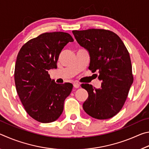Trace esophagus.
Here are the masks:
<instances>
[{
	"label": "esophagus",
	"mask_w": 149,
	"mask_h": 149,
	"mask_svg": "<svg viewBox=\"0 0 149 149\" xmlns=\"http://www.w3.org/2000/svg\"><path fill=\"white\" fill-rule=\"evenodd\" d=\"M79 86H80V85L78 82H75L74 84V87L75 88H76V89H77V88H79Z\"/></svg>",
	"instance_id": "34e87169"
}]
</instances>
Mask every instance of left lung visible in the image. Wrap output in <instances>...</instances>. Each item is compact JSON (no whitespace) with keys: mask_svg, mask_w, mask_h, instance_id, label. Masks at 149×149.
I'll use <instances>...</instances> for the list:
<instances>
[{"mask_svg":"<svg viewBox=\"0 0 149 149\" xmlns=\"http://www.w3.org/2000/svg\"><path fill=\"white\" fill-rule=\"evenodd\" d=\"M72 33L78 43L89 52V69L99 72L98 79L102 81L100 89L81 85L89 95L83 108L95 119H109L122 108L133 82L129 52L120 37L110 30L89 29Z\"/></svg>","mask_w":149,"mask_h":149,"instance_id":"left-lung-1","label":"left lung"}]
</instances>
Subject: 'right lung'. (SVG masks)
I'll return each instance as SVG.
<instances>
[{"mask_svg": "<svg viewBox=\"0 0 149 149\" xmlns=\"http://www.w3.org/2000/svg\"><path fill=\"white\" fill-rule=\"evenodd\" d=\"M73 41L68 33H44L25 43L17 54L14 70L17 95L27 114L37 122H54L63 112L73 85L56 84L48 71L56 68L63 48Z\"/></svg>", "mask_w": 149, "mask_h": 149, "instance_id": "add662e5", "label": "right lung"}]
</instances>
